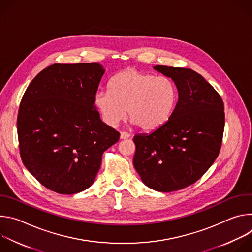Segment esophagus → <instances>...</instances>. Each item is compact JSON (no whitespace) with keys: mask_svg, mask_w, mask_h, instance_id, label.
<instances>
[{"mask_svg":"<svg viewBox=\"0 0 252 252\" xmlns=\"http://www.w3.org/2000/svg\"><path fill=\"white\" fill-rule=\"evenodd\" d=\"M129 136H130V134H129L128 132H126V131H122L121 134H120L121 139H126V138H128Z\"/></svg>","mask_w":252,"mask_h":252,"instance_id":"esophagus-1","label":"esophagus"}]
</instances>
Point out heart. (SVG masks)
I'll use <instances>...</instances> for the list:
<instances>
[{
	"mask_svg": "<svg viewBox=\"0 0 252 252\" xmlns=\"http://www.w3.org/2000/svg\"><path fill=\"white\" fill-rule=\"evenodd\" d=\"M177 101L175 84L136 68H126L110 82V90H99L94 104L103 122L117 126L126 116L143 130H155L171 117Z\"/></svg>",
	"mask_w": 252,
	"mask_h": 252,
	"instance_id": "obj_1",
	"label": "heart"
}]
</instances>
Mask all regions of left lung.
I'll return each mask as SVG.
<instances>
[{
    "label": "left lung",
    "mask_w": 252,
    "mask_h": 252,
    "mask_svg": "<svg viewBox=\"0 0 252 252\" xmlns=\"http://www.w3.org/2000/svg\"><path fill=\"white\" fill-rule=\"evenodd\" d=\"M154 69L174 82L178 100L162 126L134 135L133 166L147 187L170 192L194 184L218 158L224 106L218 92L196 71L167 65Z\"/></svg>",
    "instance_id": "left-lung-1"
}]
</instances>
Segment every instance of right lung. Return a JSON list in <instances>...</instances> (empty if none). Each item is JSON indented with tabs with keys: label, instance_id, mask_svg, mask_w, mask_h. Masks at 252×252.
<instances>
[{
	"label": "right lung",
	"instance_id": "obj_1",
	"mask_svg": "<svg viewBox=\"0 0 252 252\" xmlns=\"http://www.w3.org/2000/svg\"><path fill=\"white\" fill-rule=\"evenodd\" d=\"M104 71L98 63H55L35 76L24 94L17 121L21 158L53 191L75 194L89 189L103 152L120 138L94 104Z\"/></svg>",
	"mask_w": 252,
	"mask_h": 252
}]
</instances>
